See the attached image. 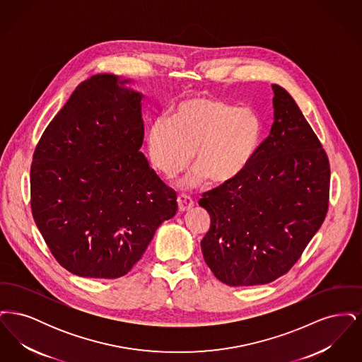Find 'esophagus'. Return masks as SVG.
Masks as SVG:
<instances>
[{
  "label": "esophagus",
  "instance_id": "34e87169",
  "mask_svg": "<svg viewBox=\"0 0 362 362\" xmlns=\"http://www.w3.org/2000/svg\"><path fill=\"white\" fill-rule=\"evenodd\" d=\"M194 205V201L186 194H179L177 195V206L180 211H187Z\"/></svg>",
  "mask_w": 362,
  "mask_h": 362
}]
</instances>
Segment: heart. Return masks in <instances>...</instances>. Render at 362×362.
Returning a JSON list of instances; mask_svg holds the SVG:
<instances>
[{"instance_id": "heart-1", "label": "heart", "mask_w": 362, "mask_h": 362, "mask_svg": "<svg viewBox=\"0 0 362 362\" xmlns=\"http://www.w3.org/2000/svg\"><path fill=\"white\" fill-rule=\"evenodd\" d=\"M263 133L258 114L209 96H192L176 104L167 118H157L146 132L152 164L173 177L183 171L195 152L198 170L182 182L199 185L205 175L216 183L239 176L252 161Z\"/></svg>"}]
</instances>
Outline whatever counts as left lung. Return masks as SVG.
Masks as SVG:
<instances>
[{"mask_svg":"<svg viewBox=\"0 0 362 362\" xmlns=\"http://www.w3.org/2000/svg\"><path fill=\"white\" fill-rule=\"evenodd\" d=\"M273 90L274 123L250 165L199 199L210 214L204 258L229 286L285 276L327 214V153L292 96Z\"/></svg>","mask_w":362,"mask_h":362,"instance_id":"obj_1","label":"left lung"}]
</instances>
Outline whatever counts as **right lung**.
Wrapping results in <instances>:
<instances>
[{
    "mask_svg": "<svg viewBox=\"0 0 362 362\" xmlns=\"http://www.w3.org/2000/svg\"><path fill=\"white\" fill-rule=\"evenodd\" d=\"M141 95L112 74L83 81L39 139L31 210L52 257L76 276L119 278L177 211L139 148Z\"/></svg>",
    "mask_w": 362,
    "mask_h": 362,
    "instance_id": "1",
    "label": "right lung"
}]
</instances>
